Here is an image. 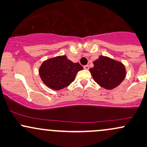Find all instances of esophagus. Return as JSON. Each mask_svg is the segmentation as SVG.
Instances as JSON below:
<instances>
[{"mask_svg":"<svg viewBox=\"0 0 147 147\" xmlns=\"http://www.w3.org/2000/svg\"><path fill=\"white\" fill-rule=\"evenodd\" d=\"M84 68L85 69V70H88L89 66L88 65H84Z\"/></svg>","mask_w":147,"mask_h":147,"instance_id":"34e87169","label":"esophagus"}]
</instances>
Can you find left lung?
Returning <instances> with one entry per match:
<instances>
[{
  "instance_id": "left-lung-1",
  "label": "left lung",
  "mask_w": 147,
  "mask_h": 147,
  "mask_svg": "<svg viewBox=\"0 0 147 147\" xmlns=\"http://www.w3.org/2000/svg\"><path fill=\"white\" fill-rule=\"evenodd\" d=\"M90 72L95 82L106 89H113L121 84L126 76V69L120 62L100 56L93 62Z\"/></svg>"
}]
</instances>
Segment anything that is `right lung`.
Masks as SVG:
<instances>
[{
    "label": "right lung",
    "mask_w": 147,
    "mask_h": 147,
    "mask_svg": "<svg viewBox=\"0 0 147 147\" xmlns=\"http://www.w3.org/2000/svg\"><path fill=\"white\" fill-rule=\"evenodd\" d=\"M82 70L80 64L73 63L63 55L45 61L40 66L39 75L47 86L59 90L70 85Z\"/></svg>",
    "instance_id": "add662e5"
}]
</instances>
